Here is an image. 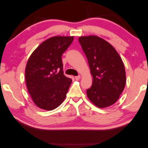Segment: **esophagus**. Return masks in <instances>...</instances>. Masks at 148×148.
Instances as JSON below:
<instances>
[{
  "label": "esophagus",
  "instance_id": "34e87169",
  "mask_svg": "<svg viewBox=\"0 0 148 148\" xmlns=\"http://www.w3.org/2000/svg\"><path fill=\"white\" fill-rule=\"evenodd\" d=\"M80 77H81V76H80V75H78V76H77V77H75V79H76V80H79V78H80Z\"/></svg>",
  "mask_w": 148,
  "mask_h": 148
}]
</instances>
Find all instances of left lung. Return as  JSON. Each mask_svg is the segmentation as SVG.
Wrapping results in <instances>:
<instances>
[{
	"mask_svg": "<svg viewBox=\"0 0 148 148\" xmlns=\"http://www.w3.org/2000/svg\"><path fill=\"white\" fill-rule=\"evenodd\" d=\"M88 61L92 84L87 96L100 108L109 107L118 100L126 83L122 59L114 47L103 39L89 36L78 39Z\"/></svg>",
	"mask_w": 148,
	"mask_h": 148,
	"instance_id": "left-lung-1",
	"label": "left lung"
}]
</instances>
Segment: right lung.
<instances>
[{
    "instance_id": "obj_1",
    "label": "right lung",
    "mask_w": 148,
    "mask_h": 148,
    "mask_svg": "<svg viewBox=\"0 0 148 148\" xmlns=\"http://www.w3.org/2000/svg\"><path fill=\"white\" fill-rule=\"evenodd\" d=\"M73 40V36L52 37L40 44L29 58L25 69L26 86L39 108L53 110L65 99L72 80L64 75L62 56Z\"/></svg>"
}]
</instances>
